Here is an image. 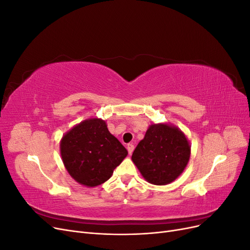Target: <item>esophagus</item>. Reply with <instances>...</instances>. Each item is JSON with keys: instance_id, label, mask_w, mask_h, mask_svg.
Here are the masks:
<instances>
[{"instance_id": "obj_1", "label": "esophagus", "mask_w": 250, "mask_h": 250, "mask_svg": "<svg viewBox=\"0 0 250 250\" xmlns=\"http://www.w3.org/2000/svg\"><path fill=\"white\" fill-rule=\"evenodd\" d=\"M133 149H134V146L132 145V144H128L127 145V150H128V153L131 154L133 152Z\"/></svg>"}]
</instances>
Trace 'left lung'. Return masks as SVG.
<instances>
[{"label":"left lung","mask_w":250,"mask_h":250,"mask_svg":"<svg viewBox=\"0 0 250 250\" xmlns=\"http://www.w3.org/2000/svg\"><path fill=\"white\" fill-rule=\"evenodd\" d=\"M191 146L176 126L152 124L134 149L131 160L148 183L165 186L175 180L190 160Z\"/></svg>","instance_id":"8db88e82"}]
</instances>
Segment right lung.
Masks as SVG:
<instances>
[{
	"instance_id": "right-lung-1",
	"label": "right lung",
	"mask_w": 250,
	"mask_h": 250,
	"mask_svg": "<svg viewBox=\"0 0 250 250\" xmlns=\"http://www.w3.org/2000/svg\"><path fill=\"white\" fill-rule=\"evenodd\" d=\"M60 154L70 175L80 185L92 188L108 180L128 152L108 131L105 121L93 118L63 135Z\"/></svg>"
}]
</instances>
